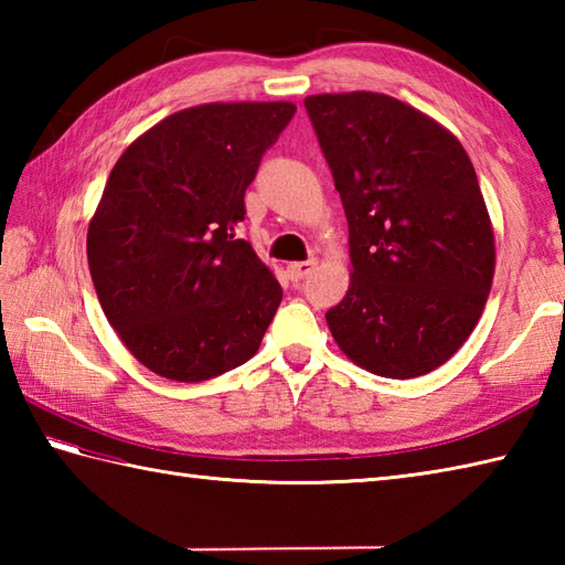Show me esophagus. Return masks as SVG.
<instances>
[{
  "mask_svg": "<svg viewBox=\"0 0 565 565\" xmlns=\"http://www.w3.org/2000/svg\"><path fill=\"white\" fill-rule=\"evenodd\" d=\"M313 267H316V259L294 262V264H289V267H286V271H289V279L291 281H301V279H306L310 271H313Z\"/></svg>",
  "mask_w": 565,
  "mask_h": 565,
  "instance_id": "esophagus-1",
  "label": "esophagus"
}]
</instances>
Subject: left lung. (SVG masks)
Returning <instances> with one entry per match:
<instances>
[{
  "instance_id": "left-lung-1",
  "label": "left lung",
  "mask_w": 565,
  "mask_h": 565,
  "mask_svg": "<svg viewBox=\"0 0 565 565\" xmlns=\"http://www.w3.org/2000/svg\"><path fill=\"white\" fill-rule=\"evenodd\" d=\"M303 104L350 223L352 284L326 313L332 338L376 376L429 374L473 332L493 284L473 164L447 128L386 94Z\"/></svg>"
}]
</instances>
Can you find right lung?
<instances>
[{"label":"right lung","instance_id":"add662e5","mask_svg":"<svg viewBox=\"0 0 565 565\" xmlns=\"http://www.w3.org/2000/svg\"><path fill=\"white\" fill-rule=\"evenodd\" d=\"M294 114L289 102L191 106L114 164L89 223V271L111 328L158 376L209 381L259 350L281 286L235 231Z\"/></svg>","mask_w":565,"mask_h":565}]
</instances>
